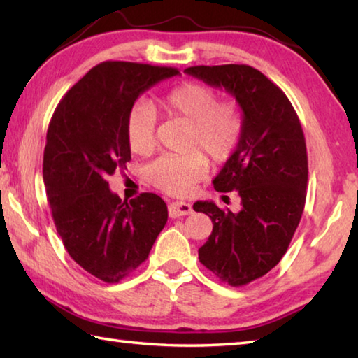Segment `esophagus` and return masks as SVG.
I'll return each instance as SVG.
<instances>
[{
    "label": "esophagus",
    "instance_id": "34e87169",
    "mask_svg": "<svg viewBox=\"0 0 358 358\" xmlns=\"http://www.w3.org/2000/svg\"><path fill=\"white\" fill-rule=\"evenodd\" d=\"M192 213V207L186 202H171L169 203V216L180 217Z\"/></svg>",
    "mask_w": 358,
    "mask_h": 358
}]
</instances>
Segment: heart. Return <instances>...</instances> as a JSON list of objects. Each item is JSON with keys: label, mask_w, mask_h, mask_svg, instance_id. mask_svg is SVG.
Wrapping results in <instances>:
<instances>
[{"label": "heart", "mask_w": 358, "mask_h": 358, "mask_svg": "<svg viewBox=\"0 0 358 358\" xmlns=\"http://www.w3.org/2000/svg\"><path fill=\"white\" fill-rule=\"evenodd\" d=\"M157 107L171 117L191 121L185 155H162L145 171L157 189L185 196L207 175L210 161L226 162L238 150L245 134L243 108L235 101H220V93L202 82H183L157 99ZM157 117L147 102H137L126 115V138L131 151L148 156L156 147ZM204 150L202 152L201 150Z\"/></svg>", "instance_id": "1"}]
</instances>
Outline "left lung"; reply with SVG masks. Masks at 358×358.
Returning a JSON list of instances; mask_svg holds the SVG:
<instances>
[{"label": "left lung", "instance_id": "1", "mask_svg": "<svg viewBox=\"0 0 358 358\" xmlns=\"http://www.w3.org/2000/svg\"><path fill=\"white\" fill-rule=\"evenodd\" d=\"M185 72L227 90L245 113V134L213 180L217 192L237 191L241 210L196 202L213 230L199 248L203 266L229 286H246L286 254L306 201V142L295 108L282 90L248 64L191 66Z\"/></svg>", "mask_w": 358, "mask_h": 358}]
</instances>
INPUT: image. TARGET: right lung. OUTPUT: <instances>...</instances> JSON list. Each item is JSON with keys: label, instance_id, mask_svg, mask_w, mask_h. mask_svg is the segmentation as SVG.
<instances>
[{"label": "right lung", "instance_id": "obj_1", "mask_svg": "<svg viewBox=\"0 0 358 358\" xmlns=\"http://www.w3.org/2000/svg\"><path fill=\"white\" fill-rule=\"evenodd\" d=\"M177 74L167 66L104 62L63 96L48 124L42 175L53 222L69 256L104 282L134 273L167 222L157 194L123 202L107 177L131 161L129 108L145 90Z\"/></svg>", "mask_w": 358, "mask_h": 358}]
</instances>
